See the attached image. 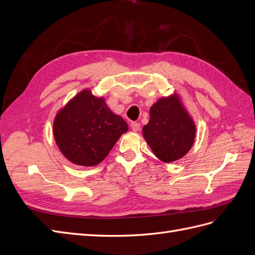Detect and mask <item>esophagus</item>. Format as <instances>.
I'll return each instance as SVG.
<instances>
[{
  "mask_svg": "<svg viewBox=\"0 0 255 255\" xmlns=\"http://www.w3.org/2000/svg\"><path fill=\"white\" fill-rule=\"evenodd\" d=\"M130 128H132L133 132H137V130L140 129V123H138V122H132V123H130Z\"/></svg>",
  "mask_w": 255,
  "mask_h": 255,
  "instance_id": "1",
  "label": "esophagus"
}]
</instances>
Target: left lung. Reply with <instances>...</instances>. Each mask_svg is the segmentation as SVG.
I'll list each match as a JSON object with an SVG mask.
<instances>
[{
  "label": "left lung",
  "mask_w": 255,
  "mask_h": 255,
  "mask_svg": "<svg viewBox=\"0 0 255 255\" xmlns=\"http://www.w3.org/2000/svg\"><path fill=\"white\" fill-rule=\"evenodd\" d=\"M142 135L159 160L172 163L194 145L196 125L177 94L158 99L150 109V120Z\"/></svg>",
  "instance_id": "left-lung-1"
}]
</instances>
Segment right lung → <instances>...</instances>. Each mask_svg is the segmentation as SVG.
<instances>
[{"mask_svg": "<svg viewBox=\"0 0 255 255\" xmlns=\"http://www.w3.org/2000/svg\"><path fill=\"white\" fill-rule=\"evenodd\" d=\"M128 127L114 114L103 97L84 89L60 109L53 122L55 142L72 164L91 167L101 163Z\"/></svg>", "mask_w": 255, "mask_h": 255, "instance_id": "1", "label": "right lung"}]
</instances>
